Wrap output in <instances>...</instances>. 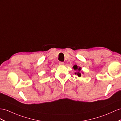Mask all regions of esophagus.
I'll return each mask as SVG.
<instances>
[{"label":"esophagus","mask_w":121,"mask_h":121,"mask_svg":"<svg viewBox=\"0 0 121 121\" xmlns=\"http://www.w3.org/2000/svg\"><path fill=\"white\" fill-rule=\"evenodd\" d=\"M59 65H64V63L63 62H59Z\"/></svg>","instance_id":"esophagus-1"}]
</instances>
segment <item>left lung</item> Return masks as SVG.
I'll return each instance as SVG.
<instances>
[{
  "instance_id": "1",
  "label": "left lung",
  "mask_w": 121,
  "mask_h": 121,
  "mask_svg": "<svg viewBox=\"0 0 121 121\" xmlns=\"http://www.w3.org/2000/svg\"><path fill=\"white\" fill-rule=\"evenodd\" d=\"M73 68L75 70H78V71H77V72L75 73L76 75H78L79 77H81V73L80 72V71L81 70V67H78V66L76 65H75L73 66Z\"/></svg>"
}]
</instances>
